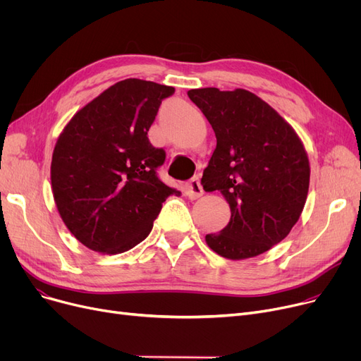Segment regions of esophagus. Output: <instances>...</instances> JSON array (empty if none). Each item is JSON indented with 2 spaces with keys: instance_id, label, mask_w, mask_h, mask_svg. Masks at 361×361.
<instances>
[{
  "instance_id": "esophagus-1",
  "label": "esophagus",
  "mask_w": 361,
  "mask_h": 361,
  "mask_svg": "<svg viewBox=\"0 0 361 361\" xmlns=\"http://www.w3.org/2000/svg\"><path fill=\"white\" fill-rule=\"evenodd\" d=\"M184 193H185V196L188 197V199H199L200 196H203V187H202V184H200V180H199V177H195V178H192L190 181H188L187 184H185V187H184Z\"/></svg>"
}]
</instances>
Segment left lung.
<instances>
[{"label": "left lung", "mask_w": 361, "mask_h": 361, "mask_svg": "<svg viewBox=\"0 0 361 361\" xmlns=\"http://www.w3.org/2000/svg\"><path fill=\"white\" fill-rule=\"evenodd\" d=\"M190 98L211 123L216 147L203 171V188L221 192L230 222L206 244L222 257L241 260L271 250L286 238L306 204L310 164L295 130L245 89H192Z\"/></svg>", "instance_id": "obj_1"}]
</instances>
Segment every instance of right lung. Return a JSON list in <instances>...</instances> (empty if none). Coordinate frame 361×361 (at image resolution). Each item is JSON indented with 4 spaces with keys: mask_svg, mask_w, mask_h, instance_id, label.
<instances>
[{
    "mask_svg": "<svg viewBox=\"0 0 361 361\" xmlns=\"http://www.w3.org/2000/svg\"><path fill=\"white\" fill-rule=\"evenodd\" d=\"M174 87L126 79L74 114L55 143L52 195L63 222L87 249L118 255L143 241L176 188L157 168L165 150L147 131Z\"/></svg>",
    "mask_w": 361,
    "mask_h": 361,
    "instance_id": "1",
    "label": "right lung"
}]
</instances>
